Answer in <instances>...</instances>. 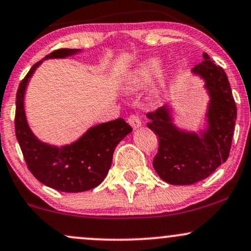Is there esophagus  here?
<instances>
[{"label": "esophagus", "mask_w": 251, "mask_h": 251, "mask_svg": "<svg viewBox=\"0 0 251 251\" xmlns=\"http://www.w3.org/2000/svg\"><path fill=\"white\" fill-rule=\"evenodd\" d=\"M128 123L133 128H138L142 126V120H140L138 114H131V116L128 117Z\"/></svg>", "instance_id": "34e87169"}]
</instances>
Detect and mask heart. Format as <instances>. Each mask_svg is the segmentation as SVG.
Returning <instances> with one entry per match:
<instances>
[{
  "mask_svg": "<svg viewBox=\"0 0 251 251\" xmlns=\"http://www.w3.org/2000/svg\"><path fill=\"white\" fill-rule=\"evenodd\" d=\"M160 70V61L158 59H149L143 63H140L139 67L135 68V71L131 74L128 77L127 81V87L129 89H137L140 87H144L148 83H150L152 80L154 79L155 75L158 74V72ZM164 79L162 82L158 85V87H155L154 94H158L160 92V89L164 87Z\"/></svg>",
  "mask_w": 251,
  "mask_h": 251,
  "instance_id": "heart-1",
  "label": "heart"
}]
</instances>
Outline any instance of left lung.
<instances>
[{
    "label": "left lung",
    "mask_w": 251,
    "mask_h": 251,
    "mask_svg": "<svg viewBox=\"0 0 251 251\" xmlns=\"http://www.w3.org/2000/svg\"><path fill=\"white\" fill-rule=\"evenodd\" d=\"M192 72L205 80L210 100L209 126L201 135L186 133L174 126L166 106L149 112L148 127L159 139L153 168L166 183L191 185L205 179L229 157L237 108L229 80L221 66L206 53Z\"/></svg>",
    "instance_id": "1"
}]
</instances>
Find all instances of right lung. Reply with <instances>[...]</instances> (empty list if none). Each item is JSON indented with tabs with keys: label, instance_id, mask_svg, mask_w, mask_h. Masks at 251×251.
<instances>
[{
	"label": "right lung",
	"instance_id": "right-lung-1",
	"mask_svg": "<svg viewBox=\"0 0 251 251\" xmlns=\"http://www.w3.org/2000/svg\"><path fill=\"white\" fill-rule=\"evenodd\" d=\"M76 50L61 48L46 57H65ZM36 62L20 82L16 93L15 134L29 171L45 185L62 192H82L99 185L108 174L116 146L132 131L123 118L89 128L77 142L55 148L37 140L28 127L24 96Z\"/></svg>",
	"mask_w": 251,
	"mask_h": 251
}]
</instances>
